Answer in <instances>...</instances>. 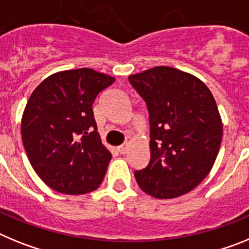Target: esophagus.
I'll return each instance as SVG.
<instances>
[{
  "label": "esophagus",
  "mask_w": 249,
  "mask_h": 249,
  "mask_svg": "<svg viewBox=\"0 0 249 249\" xmlns=\"http://www.w3.org/2000/svg\"><path fill=\"white\" fill-rule=\"evenodd\" d=\"M128 148H129V144L126 142V143L121 144V146L118 147L117 149H118V152H120L121 155H126L127 152H128Z\"/></svg>",
  "instance_id": "1"
}]
</instances>
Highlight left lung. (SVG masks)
Listing matches in <instances>:
<instances>
[{
	"label": "left lung",
	"instance_id": "left-lung-1",
	"mask_svg": "<svg viewBox=\"0 0 249 249\" xmlns=\"http://www.w3.org/2000/svg\"><path fill=\"white\" fill-rule=\"evenodd\" d=\"M129 83L146 101L151 160L136 171L141 190L168 199L191 192L211 172L223 135L210 89L187 72L157 66L131 74Z\"/></svg>",
	"mask_w": 249,
	"mask_h": 249
}]
</instances>
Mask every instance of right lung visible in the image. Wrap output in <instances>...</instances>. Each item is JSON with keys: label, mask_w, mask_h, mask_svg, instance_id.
I'll return each mask as SVG.
<instances>
[{"label": "right lung", "mask_w": 249, "mask_h": 249, "mask_svg": "<svg viewBox=\"0 0 249 249\" xmlns=\"http://www.w3.org/2000/svg\"><path fill=\"white\" fill-rule=\"evenodd\" d=\"M114 77L92 68L51 74L36 87L22 114L21 133L31 166L57 192L97 190L112 155L93 117L97 94Z\"/></svg>", "instance_id": "obj_1"}]
</instances>
